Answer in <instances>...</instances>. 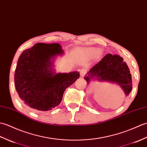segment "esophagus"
<instances>
[{"mask_svg":"<svg viewBox=\"0 0 147 147\" xmlns=\"http://www.w3.org/2000/svg\"><path fill=\"white\" fill-rule=\"evenodd\" d=\"M86 69H82V70H80V74L81 76H84V75L86 74Z\"/></svg>","mask_w":147,"mask_h":147,"instance_id":"obj_1","label":"esophagus"}]
</instances>
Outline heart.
<instances>
[{"instance_id":"obj_1","label":"heart","mask_w":147,"mask_h":147,"mask_svg":"<svg viewBox=\"0 0 147 147\" xmlns=\"http://www.w3.org/2000/svg\"><path fill=\"white\" fill-rule=\"evenodd\" d=\"M99 50L96 48H79L77 49V54L78 57L83 60H87L92 57L98 53Z\"/></svg>"}]
</instances>
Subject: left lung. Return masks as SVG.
Wrapping results in <instances>:
<instances>
[{
  "label": "left lung",
  "instance_id": "1",
  "mask_svg": "<svg viewBox=\"0 0 147 147\" xmlns=\"http://www.w3.org/2000/svg\"><path fill=\"white\" fill-rule=\"evenodd\" d=\"M87 84L90 80L115 83L120 86L126 96L132 90L131 75L123 58L118 55L107 54L84 77Z\"/></svg>",
  "mask_w": 147,
  "mask_h": 147
}]
</instances>
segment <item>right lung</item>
I'll return each instance as SVG.
<instances>
[{
	"label": "right lung",
	"mask_w": 147,
	"mask_h": 147,
	"mask_svg": "<svg viewBox=\"0 0 147 147\" xmlns=\"http://www.w3.org/2000/svg\"><path fill=\"white\" fill-rule=\"evenodd\" d=\"M63 54L58 43H38L19 57L14 74L16 89L32 109L45 111L59 105L65 89L79 78V71H53L54 57Z\"/></svg>",
	"instance_id": "add662e5"
}]
</instances>
